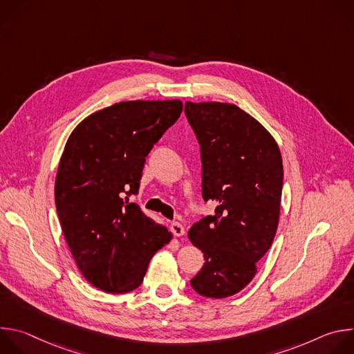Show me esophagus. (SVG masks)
<instances>
[{
    "instance_id": "1",
    "label": "esophagus",
    "mask_w": 354,
    "mask_h": 354,
    "mask_svg": "<svg viewBox=\"0 0 354 354\" xmlns=\"http://www.w3.org/2000/svg\"><path fill=\"white\" fill-rule=\"evenodd\" d=\"M171 231H172L174 235H176V236L185 235V227H183L180 223H172V224H171Z\"/></svg>"
}]
</instances>
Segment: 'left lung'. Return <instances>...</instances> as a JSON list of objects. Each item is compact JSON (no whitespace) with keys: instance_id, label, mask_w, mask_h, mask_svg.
<instances>
[{"instance_id":"1","label":"left lung","mask_w":354,"mask_h":354,"mask_svg":"<svg viewBox=\"0 0 354 354\" xmlns=\"http://www.w3.org/2000/svg\"><path fill=\"white\" fill-rule=\"evenodd\" d=\"M200 144L201 194L217 203L214 216L189 230L206 263L190 280L196 292L225 298L257 274L276 235L283 189L277 142L250 115L232 104H185Z\"/></svg>"}]
</instances>
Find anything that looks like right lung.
I'll list each match as a JSON object with an SVG mask.
<instances>
[{"label":"right lung","mask_w":354,"mask_h":354,"mask_svg":"<svg viewBox=\"0 0 354 354\" xmlns=\"http://www.w3.org/2000/svg\"><path fill=\"white\" fill-rule=\"evenodd\" d=\"M180 100H129L84 119L64 147L56 209L82 276L96 288H137L172 234L129 197L138 193L145 157L179 119Z\"/></svg>","instance_id":"add662e5"}]
</instances>
